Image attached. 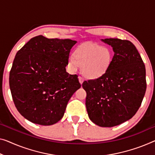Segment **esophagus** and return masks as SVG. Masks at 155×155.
Segmentation results:
<instances>
[{"label": "esophagus", "mask_w": 155, "mask_h": 155, "mask_svg": "<svg viewBox=\"0 0 155 155\" xmlns=\"http://www.w3.org/2000/svg\"><path fill=\"white\" fill-rule=\"evenodd\" d=\"M78 80H79V82L81 84H82L83 83H84V78L81 77H78Z\"/></svg>", "instance_id": "obj_1"}]
</instances>
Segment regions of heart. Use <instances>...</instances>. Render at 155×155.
Here are the masks:
<instances>
[{"label":"heart","instance_id":"b5f03b06","mask_svg":"<svg viewBox=\"0 0 155 155\" xmlns=\"http://www.w3.org/2000/svg\"><path fill=\"white\" fill-rule=\"evenodd\" d=\"M113 58V51L109 48L93 43L84 44L69 57L68 66L71 71L75 72L79 65L84 77L96 79L107 73Z\"/></svg>","mask_w":155,"mask_h":155}]
</instances>
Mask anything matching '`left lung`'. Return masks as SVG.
Segmentation results:
<instances>
[{
    "instance_id": "1",
    "label": "left lung",
    "mask_w": 155,
    "mask_h": 155,
    "mask_svg": "<svg viewBox=\"0 0 155 155\" xmlns=\"http://www.w3.org/2000/svg\"><path fill=\"white\" fill-rule=\"evenodd\" d=\"M111 46L114 55L104 75L85 81V106L91 120L112 127L131 119L140 107L146 91L145 67L138 50L129 40H101Z\"/></svg>"
}]
</instances>
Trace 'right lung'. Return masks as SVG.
I'll use <instances>...</instances> for the list:
<instances>
[{
    "mask_svg": "<svg viewBox=\"0 0 155 155\" xmlns=\"http://www.w3.org/2000/svg\"><path fill=\"white\" fill-rule=\"evenodd\" d=\"M77 42L39 35L17 53L10 88L16 108L28 120L47 126L63 117L71 97L81 86L78 76L69 74L65 69Z\"/></svg>",
    "mask_w": 155,
    "mask_h": 155,
    "instance_id": "obj_1",
    "label": "right lung"
}]
</instances>
